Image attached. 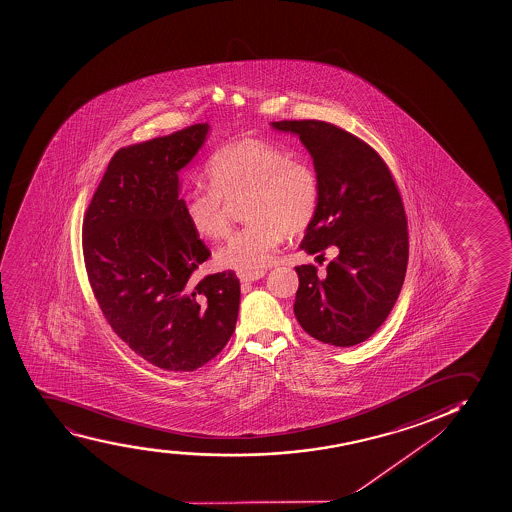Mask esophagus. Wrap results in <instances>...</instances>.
Segmentation results:
<instances>
[{
  "label": "esophagus",
  "mask_w": 512,
  "mask_h": 512,
  "mask_svg": "<svg viewBox=\"0 0 512 512\" xmlns=\"http://www.w3.org/2000/svg\"><path fill=\"white\" fill-rule=\"evenodd\" d=\"M265 272H238V279L243 284H252L257 279L264 278Z\"/></svg>",
  "instance_id": "obj_1"
}]
</instances>
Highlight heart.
I'll return each mask as SVG.
<instances>
[{
    "instance_id": "b5f03b06",
    "label": "heart",
    "mask_w": 512,
    "mask_h": 512,
    "mask_svg": "<svg viewBox=\"0 0 512 512\" xmlns=\"http://www.w3.org/2000/svg\"><path fill=\"white\" fill-rule=\"evenodd\" d=\"M207 176L183 196V212L203 238L229 231L228 203L247 198L241 217L248 221L217 252V262L238 272H260L274 262L284 236L300 234L316 219L321 183L305 162L269 141L250 139L217 153Z\"/></svg>"
}]
</instances>
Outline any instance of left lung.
<instances>
[{
  "mask_svg": "<svg viewBox=\"0 0 512 512\" xmlns=\"http://www.w3.org/2000/svg\"><path fill=\"white\" fill-rule=\"evenodd\" d=\"M272 129L297 134L314 160L321 203L300 248L338 250L326 274L298 265L295 316L312 338L354 347L390 316L404 284L409 234L392 172L371 146L322 120H281Z\"/></svg>",
  "mask_w": 512,
  "mask_h": 512,
  "instance_id": "obj_1",
  "label": "left lung"
}]
</instances>
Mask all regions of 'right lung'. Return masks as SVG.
<instances>
[{"label": "right lung", "instance_id": "1", "mask_svg": "<svg viewBox=\"0 0 512 512\" xmlns=\"http://www.w3.org/2000/svg\"><path fill=\"white\" fill-rule=\"evenodd\" d=\"M195 124L115 153L83 222L89 283L108 324L164 371H195L226 347L240 310L233 271L190 281L210 257L186 221L179 172L209 136Z\"/></svg>", "mask_w": 512, "mask_h": 512}]
</instances>
